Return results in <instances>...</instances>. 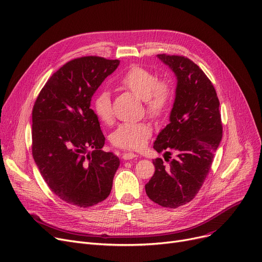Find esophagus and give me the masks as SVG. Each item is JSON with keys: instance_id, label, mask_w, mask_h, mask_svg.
Returning a JSON list of instances; mask_svg holds the SVG:
<instances>
[{"instance_id": "1", "label": "esophagus", "mask_w": 262, "mask_h": 262, "mask_svg": "<svg viewBox=\"0 0 262 262\" xmlns=\"http://www.w3.org/2000/svg\"><path fill=\"white\" fill-rule=\"evenodd\" d=\"M138 155L135 154V153H132V152H128V153H124L123 154V159H125V161H129V159H133V158H136Z\"/></svg>"}]
</instances>
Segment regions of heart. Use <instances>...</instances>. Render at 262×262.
I'll return each mask as SVG.
<instances>
[{
  "instance_id": "b5f03b06",
  "label": "heart",
  "mask_w": 262,
  "mask_h": 262,
  "mask_svg": "<svg viewBox=\"0 0 262 262\" xmlns=\"http://www.w3.org/2000/svg\"><path fill=\"white\" fill-rule=\"evenodd\" d=\"M120 83L141 98L147 115L153 119L162 118L167 112L173 98V88L168 80H158L150 71L142 67H133L121 79ZM93 109L97 118L105 123L112 120L110 93L103 90L95 96ZM152 135V128L146 123L121 124L110 135L113 145L127 150H139Z\"/></svg>"
}]
</instances>
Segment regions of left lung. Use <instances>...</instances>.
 <instances>
[{
    "label": "left lung",
    "instance_id": "left-lung-1",
    "mask_svg": "<svg viewBox=\"0 0 262 262\" xmlns=\"http://www.w3.org/2000/svg\"><path fill=\"white\" fill-rule=\"evenodd\" d=\"M177 78L176 96L169 124L154 141L158 153L172 150L177 159L166 167L153 159L155 172L145 192L152 201L176 209L195 198L206 180L223 136L220 100L198 65L184 56L158 54Z\"/></svg>",
    "mask_w": 262,
    "mask_h": 262
}]
</instances>
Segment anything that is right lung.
Wrapping results in <instances>:
<instances>
[{"label": "right lung", "mask_w": 262, "mask_h": 262, "mask_svg": "<svg viewBox=\"0 0 262 262\" xmlns=\"http://www.w3.org/2000/svg\"><path fill=\"white\" fill-rule=\"evenodd\" d=\"M119 64L98 56L66 63L33 107L34 161L53 194L73 206L89 208L105 200L120 166L119 157L101 151L105 137L91 109L96 90Z\"/></svg>", "instance_id": "1"}]
</instances>
